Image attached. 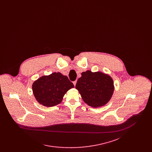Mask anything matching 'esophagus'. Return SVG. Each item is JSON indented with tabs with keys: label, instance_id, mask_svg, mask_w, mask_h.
<instances>
[{
	"label": "esophagus",
	"instance_id": "34e87169",
	"mask_svg": "<svg viewBox=\"0 0 152 152\" xmlns=\"http://www.w3.org/2000/svg\"><path fill=\"white\" fill-rule=\"evenodd\" d=\"M76 82H77V81H76H76H73V84H74V86H76Z\"/></svg>",
	"mask_w": 152,
	"mask_h": 152
}]
</instances>
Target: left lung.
<instances>
[{
    "label": "left lung",
    "instance_id": "1",
    "mask_svg": "<svg viewBox=\"0 0 152 152\" xmlns=\"http://www.w3.org/2000/svg\"><path fill=\"white\" fill-rule=\"evenodd\" d=\"M76 88L88 105L99 107L110 100L113 93L114 85L113 80L108 75L87 71L81 73Z\"/></svg>",
    "mask_w": 152,
    "mask_h": 152
}]
</instances>
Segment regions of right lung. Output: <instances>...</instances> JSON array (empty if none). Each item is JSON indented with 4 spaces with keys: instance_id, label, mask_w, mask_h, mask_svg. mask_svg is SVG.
Listing matches in <instances>:
<instances>
[{
    "instance_id": "obj_1",
    "label": "right lung",
    "mask_w": 152,
    "mask_h": 152,
    "mask_svg": "<svg viewBox=\"0 0 152 152\" xmlns=\"http://www.w3.org/2000/svg\"><path fill=\"white\" fill-rule=\"evenodd\" d=\"M74 85L67 76L61 73H52L35 81L32 91L36 100L46 107H53L60 103L66 92Z\"/></svg>"
}]
</instances>
